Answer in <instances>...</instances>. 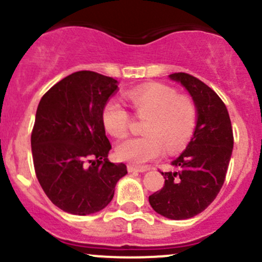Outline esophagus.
I'll use <instances>...</instances> for the list:
<instances>
[{
  "label": "esophagus",
  "instance_id": "1",
  "mask_svg": "<svg viewBox=\"0 0 262 262\" xmlns=\"http://www.w3.org/2000/svg\"><path fill=\"white\" fill-rule=\"evenodd\" d=\"M149 170L148 166H136L129 164L128 165V171L129 173H144V171Z\"/></svg>",
  "mask_w": 262,
  "mask_h": 262
}]
</instances>
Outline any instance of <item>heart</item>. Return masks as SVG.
Wrapping results in <instances>:
<instances>
[{
  "label": "heart",
  "mask_w": 262,
  "mask_h": 262,
  "mask_svg": "<svg viewBox=\"0 0 262 262\" xmlns=\"http://www.w3.org/2000/svg\"><path fill=\"white\" fill-rule=\"evenodd\" d=\"M125 98L140 119L144 136L128 138L117 146V157L133 164H143L163 153L175 154L188 144L196 128L198 108L194 99L178 94L177 89L162 83L129 89ZM105 130L122 138L128 133L130 114L117 99L105 103L102 112Z\"/></svg>",
  "instance_id": "b5f03b06"
}]
</instances>
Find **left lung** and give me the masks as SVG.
Segmentation results:
<instances>
[{
    "label": "left lung",
    "mask_w": 262,
    "mask_h": 262,
    "mask_svg": "<svg viewBox=\"0 0 262 262\" xmlns=\"http://www.w3.org/2000/svg\"><path fill=\"white\" fill-rule=\"evenodd\" d=\"M171 79L188 89L198 108L194 136L173 170L162 171L164 186L149 196L158 214L173 220L190 219L205 210L225 182L232 146L231 120L228 109L210 87L191 74L173 73Z\"/></svg>",
    "instance_id": "left-lung-1"
}]
</instances>
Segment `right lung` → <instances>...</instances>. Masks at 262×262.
<instances>
[{
  "label": "right lung",
  "instance_id": "right-lung-1",
  "mask_svg": "<svg viewBox=\"0 0 262 262\" xmlns=\"http://www.w3.org/2000/svg\"><path fill=\"white\" fill-rule=\"evenodd\" d=\"M112 77L79 71L45 93L31 134L33 165L43 191L66 212L88 215L113 199L125 164L108 160L112 149L102 112L117 91Z\"/></svg>",
  "mask_w": 262,
  "mask_h": 262
}]
</instances>
